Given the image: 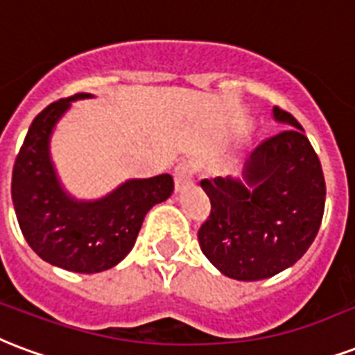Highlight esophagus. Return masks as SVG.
<instances>
[{"label":"esophagus","mask_w":355,"mask_h":355,"mask_svg":"<svg viewBox=\"0 0 355 355\" xmlns=\"http://www.w3.org/2000/svg\"><path fill=\"white\" fill-rule=\"evenodd\" d=\"M193 173H196V166L191 162H180L177 167H175V189L177 191H184L191 184V178H193Z\"/></svg>","instance_id":"esophagus-1"}]
</instances>
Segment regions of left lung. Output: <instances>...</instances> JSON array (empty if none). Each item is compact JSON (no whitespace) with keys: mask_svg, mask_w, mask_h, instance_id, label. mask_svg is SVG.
<instances>
[{"mask_svg":"<svg viewBox=\"0 0 355 355\" xmlns=\"http://www.w3.org/2000/svg\"><path fill=\"white\" fill-rule=\"evenodd\" d=\"M274 117L292 128L262 141L243 164L242 178L201 180L210 216L199 229V245L231 279H268L291 268L320 229V159L291 113L274 107Z\"/></svg>","mask_w":355,"mask_h":355,"instance_id":"1","label":"left lung"}]
</instances>
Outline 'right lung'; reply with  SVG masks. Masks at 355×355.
Masks as SVG:
<instances>
[{"label":"right lung","instance_id":"right-lung-1","mask_svg":"<svg viewBox=\"0 0 355 355\" xmlns=\"http://www.w3.org/2000/svg\"><path fill=\"white\" fill-rule=\"evenodd\" d=\"M78 93L50 104L35 117L12 169V205L29 248L53 266L96 274L123 261L134 248L145 216L173 193L171 175L132 178L96 201H78L59 182L50 137Z\"/></svg>","mask_w":355,"mask_h":355}]
</instances>
